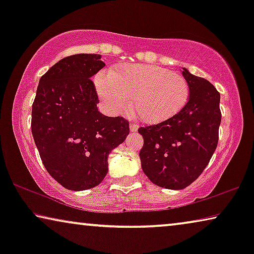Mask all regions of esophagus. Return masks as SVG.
Returning <instances> with one entry per match:
<instances>
[{
	"instance_id": "obj_1",
	"label": "esophagus",
	"mask_w": 254,
	"mask_h": 254,
	"mask_svg": "<svg viewBox=\"0 0 254 254\" xmlns=\"http://www.w3.org/2000/svg\"><path fill=\"white\" fill-rule=\"evenodd\" d=\"M129 129H130V131H136L138 129V125L135 124V123H130L129 124Z\"/></svg>"
}]
</instances>
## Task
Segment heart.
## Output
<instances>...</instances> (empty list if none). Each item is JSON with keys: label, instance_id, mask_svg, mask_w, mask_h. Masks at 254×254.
<instances>
[{"label": "heart", "instance_id": "obj_1", "mask_svg": "<svg viewBox=\"0 0 254 254\" xmlns=\"http://www.w3.org/2000/svg\"><path fill=\"white\" fill-rule=\"evenodd\" d=\"M97 90L112 112L130 107L149 124L164 121L178 112L189 99L190 86L183 76L151 64H123L100 74Z\"/></svg>", "mask_w": 254, "mask_h": 254}]
</instances>
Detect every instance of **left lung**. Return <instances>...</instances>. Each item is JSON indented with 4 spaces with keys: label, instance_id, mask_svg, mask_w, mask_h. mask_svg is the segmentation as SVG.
Here are the masks:
<instances>
[{
    "label": "left lung",
    "instance_id": "obj_1",
    "mask_svg": "<svg viewBox=\"0 0 254 254\" xmlns=\"http://www.w3.org/2000/svg\"><path fill=\"white\" fill-rule=\"evenodd\" d=\"M190 98L175 116L138 128L144 143L140 151L143 172L155 185L183 190L199 178L218 142L220 92L202 77L184 68Z\"/></svg>",
    "mask_w": 254,
    "mask_h": 254
}]
</instances>
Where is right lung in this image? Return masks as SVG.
<instances>
[{
  "label": "right lung",
  "mask_w": 254,
  "mask_h": 254,
  "mask_svg": "<svg viewBox=\"0 0 254 254\" xmlns=\"http://www.w3.org/2000/svg\"><path fill=\"white\" fill-rule=\"evenodd\" d=\"M99 54L62 59L41 76L32 104L31 130L47 172L71 190L99 185L107 156L129 134V123L97 109L91 77L105 64Z\"/></svg>",
  "instance_id": "1"
}]
</instances>
